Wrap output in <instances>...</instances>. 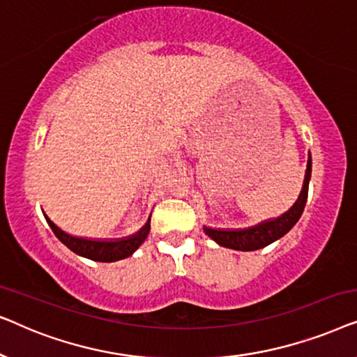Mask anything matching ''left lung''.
Wrapping results in <instances>:
<instances>
[{"label": "left lung", "instance_id": "1", "mask_svg": "<svg viewBox=\"0 0 357 357\" xmlns=\"http://www.w3.org/2000/svg\"><path fill=\"white\" fill-rule=\"evenodd\" d=\"M312 174V159L309 154V160H307V170H305V178H304V187L289 211L282 214V216L271 219V221L261 222L255 227L243 229V231H221V229H209L204 227V232L209 236L213 241H216L219 245L234 248V250H242V252H252L258 250L270 245L278 238H281L284 234L291 231L296 226V222L299 221V218L304 213L305 203H307V195H309V180Z\"/></svg>", "mask_w": 357, "mask_h": 357}]
</instances>
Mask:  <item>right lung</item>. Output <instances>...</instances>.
<instances>
[{
	"label": "right lung",
	"instance_id": "obj_1",
	"mask_svg": "<svg viewBox=\"0 0 357 357\" xmlns=\"http://www.w3.org/2000/svg\"><path fill=\"white\" fill-rule=\"evenodd\" d=\"M47 219L48 226L52 227V231L55 236L60 238V241L65 243V245L73 250L77 255L89 258V260L94 261H116V260H123V258L130 257L136 248H138L141 243L146 241L148 237L149 229H151V221L146 222V226L141 229L138 234H135L133 237L123 238V241H87V238H81V237H73L70 234L63 232L60 227H56L50 219Z\"/></svg>",
	"mask_w": 357,
	"mask_h": 357
}]
</instances>
